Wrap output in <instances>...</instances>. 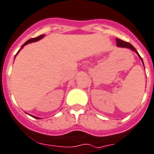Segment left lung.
I'll return each instance as SVG.
<instances>
[{"label":"left lung","instance_id":"8db88e82","mask_svg":"<svg viewBox=\"0 0 154 154\" xmlns=\"http://www.w3.org/2000/svg\"><path fill=\"white\" fill-rule=\"evenodd\" d=\"M116 43H117V46H118V47L129 48V49H131V50H132V51H134V52H136V53L138 54V56H139L140 58H141L142 61V58L141 57V56L139 55V54L138 53V51H136V49L134 48V47L131 44V43H129V42H125V41H123V40H121V39H119V38H116ZM142 62H143V61H142ZM143 65H144V63H143Z\"/></svg>","mask_w":154,"mask_h":154}]
</instances>
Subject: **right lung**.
I'll return each instance as SVG.
<instances>
[{"instance_id":"obj_1","label":"right lung","mask_w":154,"mask_h":154,"mask_svg":"<svg viewBox=\"0 0 154 154\" xmlns=\"http://www.w3.org/2000/svg\"><path fill=\"white\" fill-rule=\"evenodd\" d=\"M43 36H44V35H41L38 36V37H36V38H30L29 40H27V42H25L24 44H23V46H22V47H23V46H25V45H27V43H30V42H36V41L39 40V39H41V38H43ZM19 51H18V52H17V54L19 53ZM35 119H39V118H37V117H35Z\"/></svg>"}]
</instances>
